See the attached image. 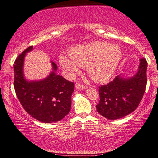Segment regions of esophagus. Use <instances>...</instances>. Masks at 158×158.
<instances>
[{"label":"esophagus","instance_id":"1","mask_svg":"<svg viewBox=\"0 0 158 158\" xmlns=\"http://www.w3.org/2000/svg\"><path fill=\"white\" fill-rule=\"evenodd\" d=\"M75 88H76L77 89L81 90V89H85L87 87L85 86V85L81 84V83H76V84H75Z\"/></svg>","mask_w":158,"mask_h":158}]
</instances>
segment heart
Listing matches in <instances>:
<instances>
[{
  "label": "heart",
  "instance_id": "obj_1",
  "mask_svg": "<svg viewBox=\"0 0 158 158\" xmlns=\"http://www.w3.org/2000/svg\"><path fill=\"white\" fill-rule=\"evenodd\" d=\"M71 59L61 55L59 63L69 75L79 73V66L86 68L90 78L97 82H105L111 78L122 58L118 45L107 42H93L77 45L69 49Z\"/></svg>",
  "mask_w": 158,
  "mask_h": 158
}]
</instances>
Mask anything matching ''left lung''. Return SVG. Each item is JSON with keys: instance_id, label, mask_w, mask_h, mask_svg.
Masks as SVG:
<instances>
[{"instance_id": "left-lung-1", "label": "left lung", "mask_w": 158, "mask_h": 158, "mask_svg": "<svg viewBox=\"0 0 158 158\" xmlns=\"http://www.w3.org/2000/svg\"><path fill=\"white\" fill-rule=\"evenodd\" d=\"M147 61L140 59L139 70L128 79L118 76L106 85L99 87L100 102L96 105L99 114L109 120L121 118L138 107L146 90Z\"/></svg>"}]
</instances>
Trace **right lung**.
Returning <instances> with one entry per match:
<instances>
[{
	"label": "right lung",
	"mask_w": 158,
	"mask_h": 158,
	"mask_svg": "<svg viewBox=\"0 0 158 158\" xmlns=\"http://www.w3.org/2000/svg\"><path fill=\"white\" fill-rule=\"evenodd\" d=\"M33 49L28 47L18 56L14 64V87L21 105L27 113L42 123L60 121L71 108V96L74 82L56 74L57 66L52 62L53 72L40 81H28L23 73V60L26 53Z\"/></svg>",
	"instance_id": "add662e5"
}]
</instances>
